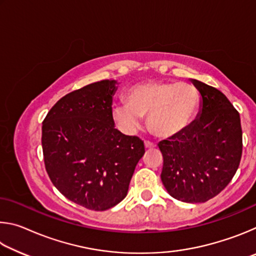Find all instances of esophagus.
Instances as JSON below:
<instances>
[{
  "label": "esophagus",
  "mask_w": 256,
  "mask_h": 256,
  "mask_svg": "<svg viewBox=\"0 0 256 256\" xmlns=\"http://www.w3.org/2000/svg\"><path fill=\"white\" fill-rule=\"evenodd\" d=\"M144 146H146V149L150 150V149H154L156 148V144H151V142H149V141H146L144 142Z\"/></svg>",
  "instance_id": "esophagus-1"
}]
</instances>
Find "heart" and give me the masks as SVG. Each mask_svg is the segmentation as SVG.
Segmentation results:
<instances>
[{
  "mask_svg": "<svg viewBox=\"0 0 256 256\" xmlns=\"http://www.w3.org/2000/svg\"><path fill=\"white\" fill-rule=\"evenodd\" d=\"M126 99L128 102L112 108L118 128L133 133L142 118H148L150 131L160 138H174L184 133L200 105L196 88L188 82H142L128 90Z\"/></svg>",
  "mask_w": 256,
  "mask_h": 256,
  "instance_id": "b5f03b06",
  "label": "heart"
}]
</instances>
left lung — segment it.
<instances>
[{
    "label": "left lung",
    "instance_id": "obj_1",
    "mask_svg": "<svg viewBox=\"0 0 256 256\" xmlns=\"http://www.w3.org/2000/svg\"><path fill=\"white\" fill-rule=\"evenodd\" d=\"M201 94L200 112L184 133L159 142L164 157L162 180L174 198L198 203L226 188L240 166V118L224 94L188 79Z\"/></svg>",
    "mask_w": 256,
    "mask_h": 256
}]
</instances>
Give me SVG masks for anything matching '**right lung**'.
<instances>
[{"instance_id":"right-lung-1","label":"right lung","mask_w":256,"mask_h":256,"mask_svg":"<svg viewBox=\"0 0 256 256\" xmlns=\"http://www.w3.org/2000/svg\"><path fill=\"white\" fill-rule=\"evenodd\" d=\"M116 80H102L68 94L42 122V146L52 183L68 200L104 211L126 196L144 144L115 128Z\"/></svg>"}]
</instances>
